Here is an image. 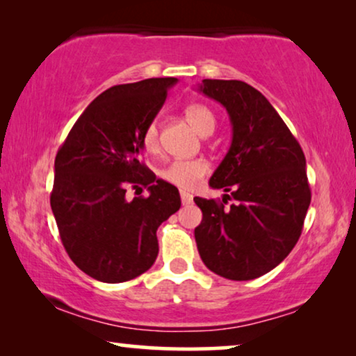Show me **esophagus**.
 I'll use <instances>...</instances> for the list:
<instances>
[{
    "instance_id": "34e87169",
    "label": "esophagus",
    "mask_w": 356,
    "mask_h": 356,
    "mask_svg": "<svg viewBox=\"0 0 356 356\" xmlns=\"http://www.w3.org/2000/svg\"><path fill=\"white\" fill-rule=\"evenodd\" d=\"M179 196H181L183 206H188V204L193 202V196L188 191H183V189H181V191H179Z\"/></svg>"
}]
</instances>
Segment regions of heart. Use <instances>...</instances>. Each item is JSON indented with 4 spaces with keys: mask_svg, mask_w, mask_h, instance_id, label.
<instances>
[{
    "mask_svg": "<svg viewBox=\"0 0 356 356\" xmlns=\"http://www.w3.org/2000/svg\"><path fill=\"white\" fill-rule=\"evenodd\" d=\"M184 118L191 128L196 131L199 136L206 138L212 134L216 129V116L211 108L202 104H191L184 108ZM143 147L145 152L157 154L159 152V129L157 124L152 123L145 128L143 134ZM209 172V163L204 159H191V160H175L168 163L162 172L160 178L173 186L181 189H194L201 183V179L206 177Z\"/></svg>",
    "mask_w": 356,
    "mask_h": 356,
    "instance_id": "1",
    "label": "heart"
}]
</instances>
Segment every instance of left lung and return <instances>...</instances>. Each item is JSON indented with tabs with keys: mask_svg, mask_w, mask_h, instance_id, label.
Instances as JSON below:
<instances>
[{
	"mask_svg": "<svg viewBox=\"0 0 356 356\" xmlns=\"http://www.w3.org/2000/svg\"><path fill=\"white\" fill-rule=\"evenodd\" d=\"M199 92L218 102L232 123V144L211 188L236 204L194 197L202 211L194 230L207 269L230 280L267 274L290 254L311 202L306 159L270 102L243 81L204 79ZM228 194L222 201L227 204Z\"/></svg>",
	"mask_w": 356,
	"mask_h": 356,
	"instance_id": "8db88e82",
	"label": "left lung"
}]
</instances>
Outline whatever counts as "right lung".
I'll list each match as a JSON object with an SVG mask.
<instances>
[{
  "label": "right lung",
  "mask_w": 356,
  "mask_h": 356,
  "mask_svg": "<svg viewBox=\"0 0 356 356\" xmlns=\"http://www.w3.org/2000/svg\"><path fill=\"white\" fill-rule=\"evenodd\" d=\"M177 82L152 77L110 87L58 150L51 211L71 261L92 279L120 284L149 270L157 228L181 206L178 189L140 162L144 131ZM139 186L148 196L128 200L125 189Z\"/></svg>",
  "instance_id": "add662e5"
}]
</instances>
